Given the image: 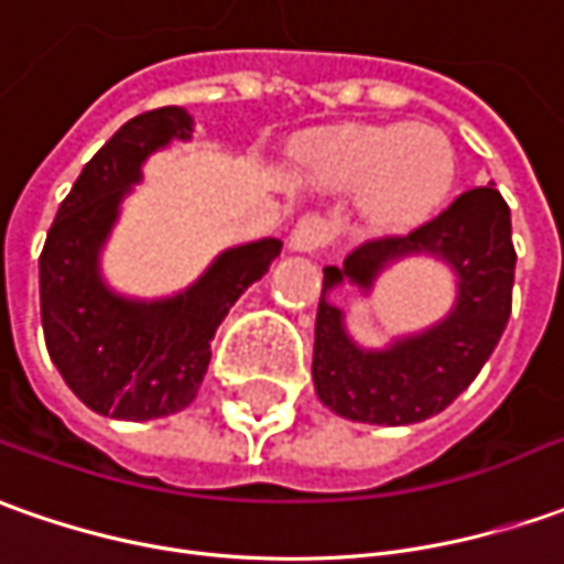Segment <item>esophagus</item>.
Wrapping results in <instances>:
<instances>
[{
  "label": "esophagus",
  "mask_w": 564,
  "mask_h": 564,
  "mask_svg": "<svg viewBox=\"0 0 564 564\" xmlns=\"http://www.w3.org/2000/svg\"><path fill=\"white\" fill-rule=\"evenodd\" d=\"M328 241H332V223L326 217H319V214L301 217V220L294 223L289 238V245L294 251H319V248H326Z\"/></svg>",
  "instance_id": "34e87169"
}]
</instances>
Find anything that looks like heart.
<instances>
[{
  "label": "heart",
  "instance_id": "1",
  "mask_svg": "<svg viewBox=\"0 0 564 564\" xmlns=\"http://www.w3.org/2000/svg\"><path fill=\"white\" fill-rule=\"evenodd\" d=\"M313 154L328 183L366 188V204L384 226L432 217L456 180L447 132L429 123L341 127L319 135Z\"/></svg>",
  "mask_w": 564,
  "mask_h": 564
}]
</instances>
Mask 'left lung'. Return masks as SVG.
Returning <instances> with one entry per match:
<instances>
[{
  "label": "left lung",
  "instance_id": "obj_1",
  "mask_svg": "<svg viewBox=\"0 0 564 564\" xmlns=\"http://www.w3.org/2000/svg\"><path fill=\"white\" fill-rule=\"evenodd\" d=\"M444 256L460 275L457 310L432 333L391 351H360L340 326L325 291L347 278L361 288L397 256ZM516 245L509 204L494 185L463 192L447 210L403 236H381L350 251L344 267H326L316 310L313 384L344 419L372 425H413L447 410L481 372L512 313Z\"/></svg>",
  "mask_w": 564,
  "mask_h": 564
}]
</instances>
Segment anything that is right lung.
I'll return each mask as SVG.
<instances>
[{"label":"right lung","instance_id":"add662e5","mask_svg":"<svg viewBox=\"0 0 564 564\" xmlns=\"http://www.w3.org/2000/svg\"><path fill=\"white\" fill-rule=\"evenodd\" d=\"M188 132L192 117L173 105L127 120L83 167L40 254L48 357L89 410L111 419L142 422L188 406L223 316L282 251L279 238L232 248L192 289L158 304L123 301L101 285L96 257L117 204L151 151Z\"/></svg>","mask_w":564,"mask_h":564}]
</instances>
